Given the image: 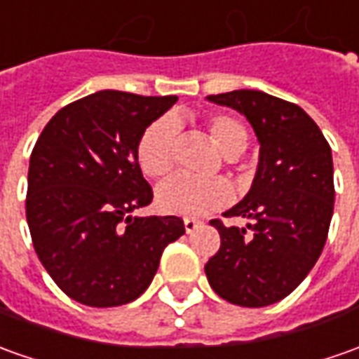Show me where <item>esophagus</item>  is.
Instances as JSON below:
<instances>
[{"label":"esophagus","instance_id":"esophagus-1","mask_svg":"<svg viewBox=\"0 0 359 359\" xmlns=\"http://www.w3.org/2000/svg\"><path fill=\"white\" fill-rule=\"evenodd\" d=\"M200 226L198 220H194V218H184V230H187V233H192V231L196 230Z\"/></svg>","mask_w":359,"mask_h":359}]
</instances>
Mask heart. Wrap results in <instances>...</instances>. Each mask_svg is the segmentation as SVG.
I'll list each match as a JSON object with an SVG mask.
<instances>
[{"instance_id": "heart-1", "label": "heart", "mask_w": 359, "mask_h": 359, "mask_svg": "<svg viewBox=\"0 0 359 359\" xmlns=\"http://www.w3.org/2000/svg\"><path fill=\"white\" fill-rule=\"evenodd\" d=\"M208 135L226 157H236L248 145V128L230 114H212L206 118ZM179 128L175 119L159 118L149 123L137 141V163L141 170L151 177H165L175 163ZM231 198L230 187L224 180H192L175 175L157 189V206L167 214L177 216H202L222 208Z\"/></svg>"}]
</instances>
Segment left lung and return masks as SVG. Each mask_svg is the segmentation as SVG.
Instances as JSON below:
<instances>
[{
    "label": "left lung",
    "instance_id": "1",
    "mask_svg": "<svg viewBox=\"0 0 359 359\" xmlns=\"http://www.w3.org/2000/svg\"><path fill=\"white\" fill-rule=\"evenodd\" d=\"M208 100L243 114L262 147L250 192L224 214L251 222H210L222 241L204 271L224 301L267 306L291 294L323 253L334 212L332 151L313 118L287 100L259 90Z\"/></svg>",
    "mask_w": 359,
    "mask_h": 359
}]
</instances>
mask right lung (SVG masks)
Instances as JSON below:
<instances>
[{
  "mask_svg": "<svg viewBox=\"0 0 359 359\" xmlns=\"http://www.w3.org/2000/svg\"><path fill=\"white\" fill-rule=\"evenodd\" d=\"M177 96L102 90L58 109L36 139L27 177V224L58 289L86 306H119L145 292L179 216H131L153 190L137 141Z\"/></svg>",
  "mask_w": 359,
  "mask_h": 359,
  "instance_id": "1",
  "label": "right lung"
}]
</instances>
